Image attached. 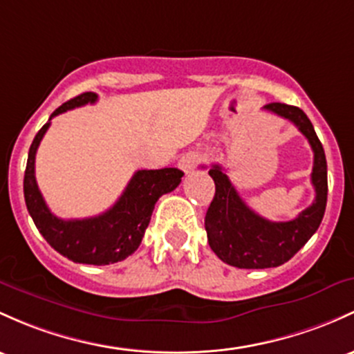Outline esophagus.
<instances>
[{"mask_svg":"<svg viewBox=\"0 0 354 354\" xmlns=\"http://www.w3.org/2000/svg\"><path fill=\"white\" fill-rule=\"evenodd\" d=\"M196 165H198V156H196V154H193V153L183 154V156H181V159H180V162H178V166H180V168L183 169L186 174L193 173V169L196 168Z\"/></svg>","mask_w":354,"mask_h":354,"instance_id":"obj_1","label":"esophagus"}]
</instances>
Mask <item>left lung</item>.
<instances>
[{
	"label": "left lung",
	"mask_w": 354,
	"mask_h": 354,
	"mask_svg": "<svg viewBox=\"0 0 354 354\" xmlns=\"http://www.w3.org/2000/svg\"><path fill=\"white\" fill-rule=\"evenodd\" d=\"M263 109L290 120L309 141L314 153L310 181L316 198L294 220L270 221L248 208L221 166L213 165L208 174L215 181V196L205 215V230L218 259L239 269H269L292 259L319 228L328 201L326 154L308 115L296 106L281 102Z\"/></svg>",
	"instance_id": "1"
}]
</instances>
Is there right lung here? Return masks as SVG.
Segmentation results:
<instances>
[{"label": "right lung", "instance_id": "right-lung-1", "mask_svg": "<svg viewBox=\"0 0 354 354\" xmlns=\"http://www.w3.org/2000/svg\"><path fill=\"white\" fill-rule=\"evenodd\" d=\"M94 102H97V94L84 92L62 104L50 115L48 122L38 131L30 146L23 192L26 208L38 232L58 254L77 263L109 266L127 259L138 250L149 225L154 205L159 196L173 192L181 183L183 171L178 168L139 169L131 178L119 200L107 212L82 220H62L53 215L46 207L35 178L37 149L50 127V120L55 115Z\"/></svg>", "mask_w": 354, "mask_h": 354}]
</instances>
